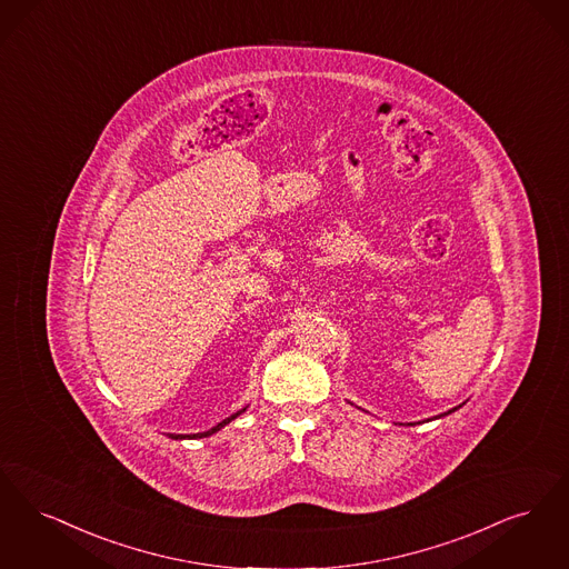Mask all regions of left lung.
Instances as JSON below:
<instances>
[{"instance_id": "1", "label": "left lung", "mask_w": 569, "mask_h": 569, "mask_svg": "<svg viewBox=\"0 0 569 569\" xmlns=\"http://www.w3.org/2000/svg\"><path fill=\"white\" fill-rule=\"evenodd\" d=\"M463 403H466V401H463ZM463 403H461V406H463ZM461 406H457V408H452V410H448V412H445V415H438V417H433V419H442V417H446V415H450V412H455V410H459V408H461ZM433 419H427V420H433ZM422 422H425V420H422ZM408 425H410V427H412V425H417V422H408Z\"/></svg>"}]
</instances>
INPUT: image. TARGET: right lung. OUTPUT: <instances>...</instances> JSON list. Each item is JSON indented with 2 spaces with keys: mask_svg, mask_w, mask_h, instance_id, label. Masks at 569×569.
I'll return each mask as SVG.
<instances>
[{
  "mask_svg": "<svg viewBox=\"0 0 569 569\" xmlns=\"http://www.w3.org/2000/svg\"><path fill=\"white\" fill-rule=\"evenodd\" d=\"M247 408H248V406H247ZM247 408H242V410H240V412H236V415H231V417H229V419L222 420V422H219V425H217V427H212V429H208V431H201V433H187V436H184V433H170V438H172V440H199V438H210V436H214V433H217V431H221V429H222V427H224V425H229V422H231V420L238 419V417H240V415H242V412H247Z\"/></svg>",
  "mask_w": 569,
  "mask_h": 569,
  "instance_id": "right-lung-1",
  "label": "right lung"
}]
</instances>
